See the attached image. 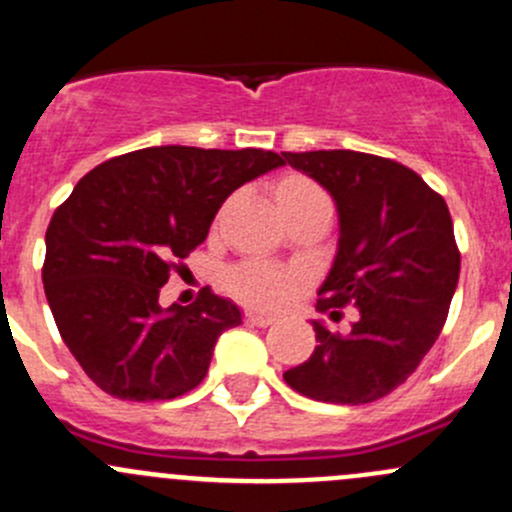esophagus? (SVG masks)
<instances>
[{"label": "esophagus", "mask_w": 512, "mask_h": 512, "mask_svg": "<svg viewBox=\"0 0 512 512\" xmlns=\"http://www.w3.org/2000/svg\"><path fill=\"white\" fill-rule=\"evenodd\" d=\"M245 319L250 324H255V327H270V324L277 322V317H270V314H262V312H255V309H250V312H245Z\"/></svg>", "instance_id": "obj_1"}]
</instances>
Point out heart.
Wrapping results in <instances>:
<instances>
[{
  "label": "heart",
  "instance_id": "1",
  "mask_svg": "<svg viewBox=\"0 0 512 512\" xmlns=\"http://www.w3.org/2000/svg\"><path fill=\"white\" fill-rule=\"evenodd\" d=\"M272 195H275L277 208L287 218L292 210H297L299 205H304L307 200L317 198L322 193L317 190V185L309 183L302 175H285V178H280L275 183ZM227 287L242 302L265 309L280 307V304L287 302L289 294H292V280H289L285 272L275 270L270 265H262V262H250V265L235 267L227 275Z\"/></svg>",
  "mask_w": 512,
  "mask_h": 512
}]
</instances>
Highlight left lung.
I'll list each match as a JSON object with an SVG mask.
<instances>
[{"mask_svg": "<svg viewBox=\"0 0 512 512\" xmlns=\"http://www.w3.org/2000/svg\"><path fill=\"white\" fill-rule=\"evenodd\" d=\"M282 156L337 205V255L317 309L334 322L344 304L359 312L347 334L314 319L317 347L285 381L314 401L371 404L404 384L441 334L461 272L451 213L396 160L356 151Z\"/></svg>", "mask_w": 512, "mask_h": 512, "instance_id": "left-lung-1", "label": "left lung"}]
</instances>
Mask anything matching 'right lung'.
I'll return each instance as SVG.
<instances>
[{
	"label": "right lung",
	"instance_id": "obj_1",
	"mask_svg": "<svg viewBox=\"0 0 512 512\" xmlns=\"http://www.w3.org/2000/svg\"><path fill=\"white\" fill-rule=\"evenodd\" d=\"M285 165L260 148L153 146L101 163L76 183L46 230L44 280L61 339L106 394L168 401L208 374L215 342L242 324L205 289L160 307L175 260L208 237L227 195Z\"/></svg>",
	"mask_w": 512,
	"mask_h": 512
}]
</instances>
